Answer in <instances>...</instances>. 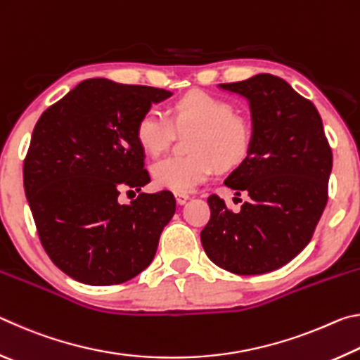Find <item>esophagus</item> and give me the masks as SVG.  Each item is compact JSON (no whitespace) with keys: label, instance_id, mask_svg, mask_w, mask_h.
<instances>
[{"label":"esophagus","instance_id":"obj_1","mask_svg":"<svg viewBox=\"0 0 360 360\" xmlns=\"http://www.w3.org/2000/svg\"><path fill=\"white\" fill-rule=\"evenodd\" d=\"M174 197H176V202H178V205H186L188 200L187 193H174Z\"/></svg>","mask_w":360,"mask_h":360}]
</instances>
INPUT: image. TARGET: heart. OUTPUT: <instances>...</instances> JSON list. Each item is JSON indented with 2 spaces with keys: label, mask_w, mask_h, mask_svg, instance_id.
Instances as JSON below:
<instances>
[{
  "label": "heart",
  "mask_w": 360,
  "mask_h": 360,
  "mask_svg": "<svg viewBox=\"0 0 360 360\" xmlns=\"http://www.w3.org/2000/svg\"><path fill=\"white\" fill-rule=\"evenodd\" d=\"M179 131H195L188 139L187 157H163L152 165V178L162 188L176 193L193 191L210 178L217 165L222 169L238 167L252 146V131L245 119L235 115L229 101L205 92L188 94L174 103L172 120L155 108L138 119L135 136L150 155L167 148Z\"/></svg>",
  "instance_id": "b5f03b06"
}]
</instances>
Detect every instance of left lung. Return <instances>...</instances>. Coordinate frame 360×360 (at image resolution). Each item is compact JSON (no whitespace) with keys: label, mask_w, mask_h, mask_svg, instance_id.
<instances>
[{"label":"left lung","mask_w":360,"mask_h":360,"mask_svg":"<svg viewBox=\"0 0 360 360\" xmlns=\"http://www.w3.org/2000/svg\"><path fill=\"white\" fill-rule=\"evenodd\" d=\"M219 89L245 96L252 146L224 184L249 200L240 212L211 195L200 233L211 262L235 275H264L300 254L327 205L332 149L318 109L281 77L257 75Z\"/></svg>","instance_id":"8db88e82"}]
</instances>
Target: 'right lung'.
<instances>
[{"label":"right lung","mask_w":360,"mask_h":360,"mask_svg":"<svg viewBox=\"0 0 360 360\" xmlns=\"http://www.w3.org/2000/svg\"><path fill=\"white\" fill-rule=\"evenodd\" d=\"M169 90L85 79L36 124L23 163V186L42 248L66 275L111 285L139 275L172 221V192L119 203L122 188L150 181L138 119Z\"/></svg>","instance_id":"add662e5"}]
</instances>
